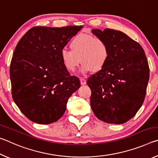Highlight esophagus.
Here are the masks:
<instances>
[{"instance_id": "obj_1", "label": "esophagus", "mask_w": 158, "mask_h": 158, "mask_svg": "<svg viewBox=\"0 0 158 158\" xmlns=\"http://www.w3.org/2000/svg\"><path fill=\"white\" fill-rule=\"evenodd\" d=\"M80 81H81V85H85L86 84V81H85V79L84 78H80Z\"/></svg>"}]
</instances>
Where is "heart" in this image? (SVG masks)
<instances>
[{
  "instance_id": "1",
  "label": "heart",
  "mask_w": 158,
  "mask_h": 158,
  "mask_svg": "<svg viewBox=\"0 0 158 158\" xmlns=\"http://www.w3.org/2000/svg\"><path fill=\"white\" fill-rule=\"evenodd\" d=\"M71 50L60 51L61 63L67 71L74 73L80 63L81 71L100 72L105 68L110 56V49L105 40L89 34H79L69 44Z\"/></svg>"
}]
</instances>
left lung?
Returning <instances> with one entry per match:
<instances>
[{"label": "left lung", "mask_w": 158, "mask_h": 158, "mask_svg": "<svg viewBox=\"0 0 158 158\" xmlns=\"http://www.w3.org/2000/svg\"><path fill=\"white\" fill-rule=\"evenodd\" d=\"M92 33L107 42L110 56L105 68L87 80L90 106L101 121L124 123L135 116L145 99L150 73L145 52L121 31L93 29Z\"/></svg>", "instance_id": "left-lung-1"}]
</instances>
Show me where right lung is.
<instances>
[{
    "mask_svg": "<svg viewBox=\"0 0 158 158\" xmlns=\"http://www.w3.org/2000/svg\"><path fill=\"white\" fill-rule=\"evenodd\" d=\"M82 26H35L21 37L10 63L12 95L20 111L34 123L50 124L64 114L80 88L61 63L60 53Z\"/></svg>",
    "mask_w": 158,
    "mask_h": 158,
    "instance_id": "add662e5",
    "label": "right lung"
}]
</instances>
